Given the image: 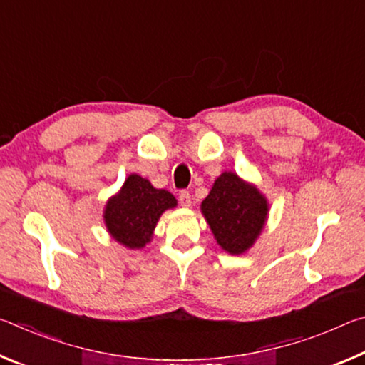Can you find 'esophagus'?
Returning <instances> with one entry per match:
<instances>
[{
	"mask_svg": "<svg viewBox=\"0 0 365 365\" xmlns=\"http://www.w3.org/2000/svg\"><path fill=\"white\" fill-rule=\"evenodd\" d=\"M178 201H180V206L183 207H190L191 206V195L188 193V191H180L178 193Z\"/></svg>",
	"mask_w": 365,
	"mask_h": 365,
	"instance_id": "obj_1",
	"label": "esophagus"
}]
</instances>
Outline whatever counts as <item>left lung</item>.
Segmentation results:
<instances>
[{
  "mask_svg": "<svg viewBox=\"0 0 365 365\" xmlns=\"http://www.w3.org/2000/svg\"><path fill=\"white\" fill-rule=\"evenodd\" d=\"M215 242L232 256L245 255L262 233L269 217V201L255 183L225 170L215 178L201 202Z\"/></svg>",
  "mask_w": 365,
  "mask_h": 365,
  "instance_id": "obj_1",
  "label": "left lung"
}]
</instances>
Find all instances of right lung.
Instances as JSON below:
<instances>
[{"label": "right lung", "mask_w": 365, "mask_h": 365, "mask_svg": "<svg viewBox=\"0 0 365 365\" xmlns=\"http://www.w3.org/2000/svg\"><path fill=\"white\" fill-rule=\"evenodd\" d=\"M174 207L177 200L168 190L154 188L148 178L130 174L108 200L103 220L117 243L127 250H141L153 240L160 215Z\"/></svg>", "instance_id": "add662e5"}]
</instances>
